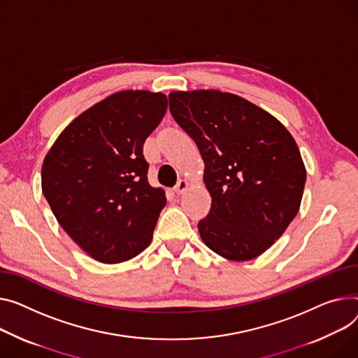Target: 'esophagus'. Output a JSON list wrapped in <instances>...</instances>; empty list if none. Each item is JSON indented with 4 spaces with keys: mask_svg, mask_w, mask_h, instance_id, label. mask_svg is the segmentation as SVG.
Returning a JSON list of instances; mask_svg holds the SVG:
<instances>
[{
    "mask_svg": "<svg viewBox=\"0 0 358 358\" xmlns=\"http://www.w3.org/2000/svg\"><path fill=\"white\" fill-rule=\"evenodd\" d=\"M188 187H189V181L185 180V178H182V180H180V181L177 182V185L174 187V192H176L177 194H182V193L187 192Z\"/></svg>",
    "mask_w": 358,
    "mask_h": 358,
    "instance_id": "34e87169",
    "label": "esophagus"
}]
</instances>
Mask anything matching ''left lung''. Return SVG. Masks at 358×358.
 I'll return each mask as SVG.
<instances>
[{
	"instance_id": "obj_1",
	"label": "left lung",
	"mask_w": 358,
	"mask_h": 358,
	"mask_svg": "<svg viewBox=\"0 0 358 358\" xmlns=\"http://www.w3.org/2000/svg\"><path fill=\"white\" fill-rule=\"evenodd\" d=\"M169 98L204 161L211 208L199 223L200 237L224 259L257 257L301 207L306 170L294 136L269 112L229 92L176 90Z\"/></svg>"
}]
</instances>
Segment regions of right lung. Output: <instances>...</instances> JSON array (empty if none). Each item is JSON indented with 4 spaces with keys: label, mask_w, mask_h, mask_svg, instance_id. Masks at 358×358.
Masks as SVG:
<instances>
[{
    "label": "right lung",
    "mask_w": 358,
    "mask_h": 358,
    "mask_svg": "<svg viewBox=\"0 0 358 358\" xmlns=\"http://www.w3.org/2000/svg\"><path fill=\"white\" fill-rule=\"evenodd\" d=\"M166 105L161 92H116L75 117L44 157L45 200L70 239L102 264L127 262L151 243L166 199L148 182L142 151Z\"/></svg>",
    "instance_id": "obj_1"
}]
</instances>
